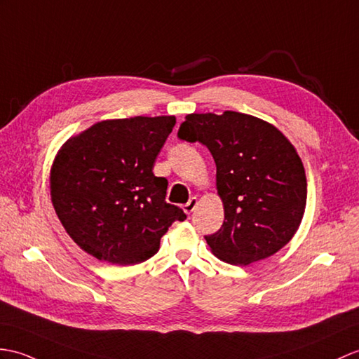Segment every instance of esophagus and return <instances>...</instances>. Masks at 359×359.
<instances>
[{"mask_svg": "<svg viewBox=\"0 0 359 359\" xmlns=\"http://www.w3.org/2000/svg\"><path fill=\"white\" fill-rule=\"evenodd\" d=\"M197 203H198V200L196 198V197H191L189 200H188V203L187 205H183V211H185L187 214H191L193 212L196 208H197Z\"/></svg>", "mask_w": 359, "mask_h": 359, "instance_id": "34e87169", "label": "esophagus"}]
</instances>
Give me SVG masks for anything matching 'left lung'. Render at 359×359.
<instances>
[{"label":"left lung","mask_w":359,"mask_h":359,"mask_svg":"<svg viewBox=\"0 0 359 359\" xmlns=\"http://www.w3.org/2000/svg\"><path fill=\"white\" fill-rule=\"evenodd\" d=\"M179 137L210 149L224 222L205 240L220 260L246 266L287 245L303 220L307 180L295 147L251 114L191 113Z\"/></svg>","instance_id":"left-lung-1"}]
</instances>
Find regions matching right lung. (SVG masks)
<instances>
[{
  "label": "right lung",
  "instance_id": "add662e5",
  "mask_svg": "<svg viewBox=\"0 0 359 359\" xmlns=\"http://www.w3.org/2000/svg\"><path fill=\"white\" fill-rule=\"evenodd\" d=\"M176 116L96 122L60 148L50 197L67 234L99 262L128 266L153 257L172 222L187 219L165 202L168 180L153 166Z\"/></svg>",
  "mask_w": 359,
  "mask_h": 359
}]
</instances>
